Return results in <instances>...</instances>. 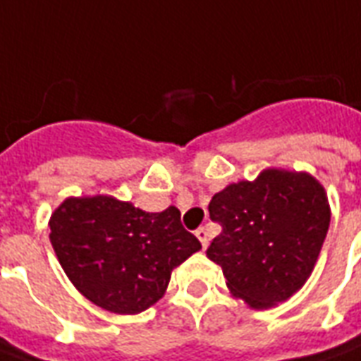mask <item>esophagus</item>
I'll list each match as a JSON object with an SVG mask.
<instances>
[{
	"mask_svg": "<svg viewBox=\"0 0 361 361\" xmlns=\"http://www.w3.org/2000/svg\"><path fill=\"white\" fill-rule=\"evenodd\" d=\"M197 238L200 240V244H202V247L208 246V240H210V235H208V229L206 227H200V229H197Z\"/></svg>",
	"mask_w": 361,
	"mask_h": 361,
	"instance_id": "1",
	"label": "esophagus"
}]
</instances>
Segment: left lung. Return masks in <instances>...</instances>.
I'll return each instance as SVG.
<instances>
[{
    "label": "left lung",
    "instance_id": "left-lung-1",
    "mask_svg": "<svg viewBox=\"0 0 361 361\" xmlns=\"http://www.w3.org/2000/svg\"><path fill=\"white\" fill-rule=\"evenodd\" d=\"M210 217L224 231L208 247L231 295L250 309L288 301L314 271L331 208L309 172L265 169L254 181H236L212 197Z\"/></svg>",
    "mask_w": 361,
    "mask_h": 361
}]
</instances>
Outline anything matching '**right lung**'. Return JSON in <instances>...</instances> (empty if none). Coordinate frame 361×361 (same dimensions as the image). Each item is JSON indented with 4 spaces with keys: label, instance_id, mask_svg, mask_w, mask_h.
Masks as SVG:
<instances>
[{
    "label": "right lung",
    "instance_id": "right-lung-1",
    "mask_svg": "<svg viewBox=\"0 0 361 361\" xmlns=\"http://www.w3.org/2000/svg\"><path fill=\"white\" fill-rule=\"evenodd\" d=\"M66 276L96 307L137 314L155 305L176 267L199 252L180 210L144 212L111 195L68 197L49 219Z\"/></svg>",
    "mask_w": 361,
    "mask_h": 361
}]
</instances>
